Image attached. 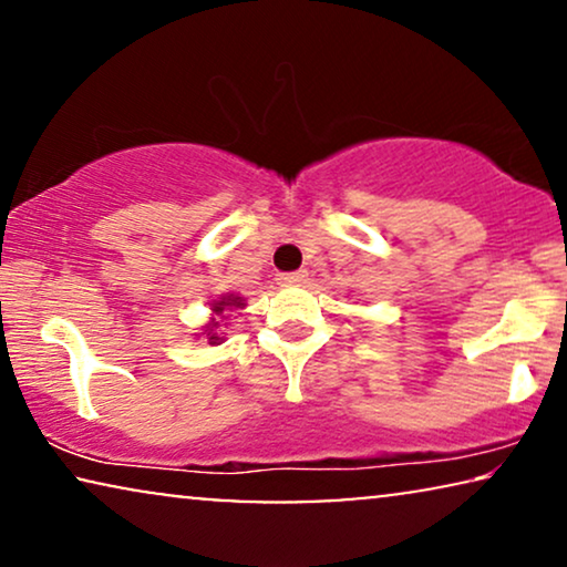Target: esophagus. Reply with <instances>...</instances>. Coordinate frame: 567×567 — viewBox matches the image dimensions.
<instances>
[{
    "mask_svg": "<svg viewBox=\"0 0 567 567\" xmlns=\"http://www.w3.org/2000/svg\"><path fill=\"white\" fill-rule=\"evenodd\" d=\"M307 281V270H297V274H281L278 276V284L281 286H301Z\"/></svg>",
    "mask_w": 567,
    "mask_h": 567,
    "instance_id": "obj_1",
    "label": "esophagus"
}]
</instances>
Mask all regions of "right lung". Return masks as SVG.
Segmentation results:
<instances>
[{"label": "right lung", "mask_w": 567, "mask_h": 567, "mask_svg": "<svg viewBox=\"0 0 567 567\" xmlns=\"http://www.w3.org/2000/svg\"><path fill=\"white\" fill-rule=\"evenodd\" d=\"M247 301L245 297H239V293H219V297L208 301V309H212V317H208L206 324H200V332H196V338L204 336L208 340V346H219L224 343V332H219L221 328V320H227V312H237L239 309H245Z\"/></svg>", "instance_id": "1"}]
</instances>
